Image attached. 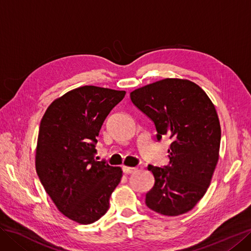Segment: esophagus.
<instances>
[{"label": "esophagus", "instance_id": "esophagus-1", "mask_svg": "<svg viewBox=\"0 0 251 251\" xmlns=\"http://www.w3.org/2000/svg\"><path fill=\"white\" fill-rule=\"evenodd\" d=\"M136 168H130V166H123V171L125 174H132L134 172H136Z\"/></svg>", "mask_w": 251, "mask_h": 251}]
</instances>
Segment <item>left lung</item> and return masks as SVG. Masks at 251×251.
Returning <instances> with one entry per match:
<instances>
[{
    "label": "left lung",
    "mask_w": 251,
    "mask_h": 251,
    "mask_svg": "<svg viewBox=\"0 0 251 251\" xmlns=\"http://www.w3.org/2000/svg\"><path fill=\"white\" fill-rule=\"evenodd\" d=\"M133 104L154 123L156 140L169 136V164L149 165L155 179L147 206L164 216L194 208L209 186L219 159L221 127L206 93L195 82L166 78L133 91Z\"/></svg>",
    "instance_id": "1"
}]
</instances>
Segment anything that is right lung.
Segmentation results:
<instances>
[{
	"instance_id": "1",
	"label": "right lung",
	"mask_w": 251,
	"mask_h": 251,
	"mask_svg": "<svg viewBox=\"0 0 251 251\" xmlns=\"http://www.w3.org/2000/svg\"><path fill=\"white\" fill-rule=\"evenodd\" d=\"M125 91L83 86L53 101L41 121L35 168L58 210L80 224L100 219L123 171L94 158L98 134Z\"/></svg>"
}]
</instances>
